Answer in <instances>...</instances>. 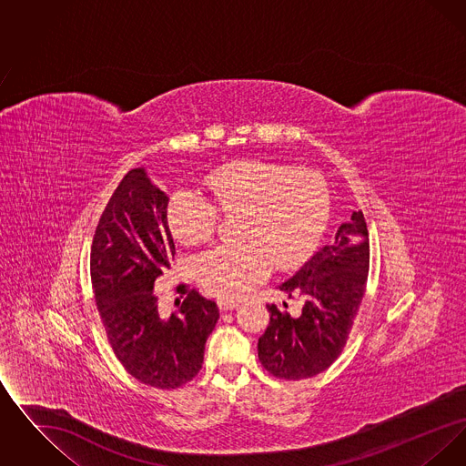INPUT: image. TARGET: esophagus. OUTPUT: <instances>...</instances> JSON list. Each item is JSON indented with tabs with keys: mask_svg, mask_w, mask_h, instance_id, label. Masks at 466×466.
Returning a JSON list of instances; mask_svg holds the SVG:
<instances>
[{
	"mask_svg": "<svg viewBox=\"0 0 466 466\" xmlns=\"http://www.w3.org/2000/svg\"><path fill=\"white\" fill-rule=\"evenodd\" d=\"M238 306H239L238 300H225V299L218 300V308H220V310L236 309Z\"/></svg>",
	"mask_w": 466,
	"mask_h": 466,
	"instance_id": "1",
	"label": "esophagus"
}]
</instances>
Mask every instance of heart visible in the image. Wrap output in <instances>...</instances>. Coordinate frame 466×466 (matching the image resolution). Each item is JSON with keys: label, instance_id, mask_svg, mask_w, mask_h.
<instances>
[{"label": "heart", "instance_id": "heart-1", "mask_svg": "<svg viewBox=\"0 0 466 466\" xmlns=\"http://www.w3.org/2000/svg\"><path fill=\"white\" fill-rule=\"evenodd\" d=\"M209 199L177 190L167 206V223L179 243L208 241L218 211L238 215L239 243L218 244L194 262L200 287L234 300L264 281L270 267L287 270L300 264L318 243L329 218V190L323 177L266 160H238L204 179Z\"/></svg>", "mask_w": 466, "mask_h": 466}]
</instances>
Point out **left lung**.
<instances>
[{
  "label": "left lung",
  "instance_id": "obj_1",
  "mask_svg": "<svg viewBox=\"0 0 466 466\" xmlns=\"http://www.w3.org/2000/svg\"><path fill=\"white\" fill-rule=\"evenodd\" d=\"M370 243L361 211L340 223L330 241L279 289L302 300L299 316L289 304H268L270 321L258 339V358L274 377L300 380L327 370L340 356L369 278Z\"/></svg>",
  "mask_w": 466,
  "mask_h": 466
}]
</instances>
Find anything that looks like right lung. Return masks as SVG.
Instances as JSON below:
<instances>
[{
  "instance_id": "1",
  "label": "right lung",
  "mask_w": 466,
  "mask_h": 466,
  "mask_svg": "<svg viewBox=\"0 0 466 466\" xmlns=\"http://www.w3.org/2000/svg\"><path fill=\"white\" fill-rule=\"evenodd\" d=\"M167 202L143 167L131 169L111 194L90 248L92 289L111 350L131 376L158 390L199 374L220 318L213 300L185 285L175 312L158 308L154 287L177 253Z\"/></svg>"
}]
</instances>
